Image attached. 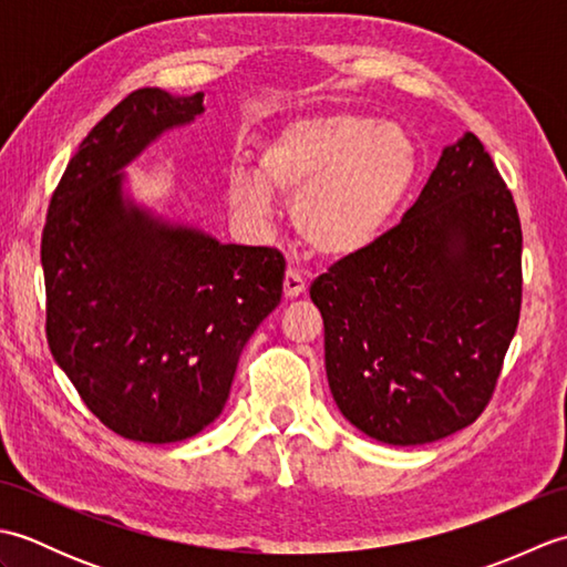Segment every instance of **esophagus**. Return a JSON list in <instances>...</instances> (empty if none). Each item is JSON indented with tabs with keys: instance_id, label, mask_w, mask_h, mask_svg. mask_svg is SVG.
Here are the masks:
<instances>
[{
	"instance_id": "1",
	"label": "esophagus",
	"mask_w": 567,
	"mask_h": 567,
	"mask_svg": "<svg viewBox=\"0 0 567 567\" xmlns=\"http://www.w3.org/2000/svg\"><path fill=\"white\" fill-rule=\"evenodd\" d=\"M307 292V280L302 275H299L297 270H287L285 272V297L287 299H295V297H299V295H305Z\"/></svg>"
}]
</instances>
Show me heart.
Masks as SVG:
<instances>
[{"label":"heart","instance_id":"1","mask_svg":"<svg viewBox=\"0 0 567 567\" xmlns=\"http://www.w3.org/2000/svg\"><path fill=\"white\" fill-rule=\"evenodd\" d=\"M416 175V146L400 124L353 112L292 118L262 143L252 177L228 183V204L250 224L270 219L268 192L292 197V224L327 258H351L388 228Z\"/></svg>","mask_w":567,"mask_h":567}]
</instances>
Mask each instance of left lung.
<instances>
[{"label":"left lung","mask_w":567,"mask_h":567,"mask_svg":"<svg viewBox=\"0 0 567 567\" xmlns=\"http://www.w3.org/2000/svg\"><path fill=\"white\" fill-rule=\"evenodd\" d=\"M327 378L355 429L390 445L483 414L522 311V224L475 134L445 146L402 224L309 287Z\"/></svg>","instance_id":"obj_1"}]
</instances>
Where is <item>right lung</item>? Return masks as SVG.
Listing matches in <instances>:
<instances>
[{"instance_id":"add662e5","label":"right lung","mask_w":567,"mask_h":567,"mask_svg":"<svg viewBox=\"0 0 567 567\" xmlns=\"http://www.w3.org/2000/svg\"><path fill=\"white\" fill-rule=\"evenodd\" d=\"M202 100L143 87L118 102L70 158L41 238L55 363L138 443L185 441L221 414L240 351L282 297L280 250L219 244L124 192V167L195 122Z\"/></svg>"}]
</instances>
